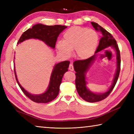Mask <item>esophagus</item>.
<instances>
[{
	"label": "esophagus",
	"mask_w": 134,
	"mask_h": 134,
	"mask_svg": "<svg viewBox=\"0 0 134 134\" xmlns=\"http://www.w3.org/2000/svg\"><path fill=\"white\" fill-rule=\"evenodd\" d=\"M69 69L70 71H72L74 70V67H73L72 64H70V65H69Z\"/></svg>",
	"instance_id": "obj_1"
}]
</instances>
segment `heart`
Returning a JSON list of instances; mask_svg holds the SVG:
<instances>
[{
    "label": "heart",
    "instance_id": "1",
    "mask_svg": "<svg viewBox=\"0 0 134 134\" xmlns=\"http://www.w3.org/2000/svg\"><path fill=\"white\" fill-rule=\"evenodd\" d=\"M98 43V36L94 30L86 27L73 26L64 32L63 41L56 42L57 49L62 55L69 58L75 50L77 59L85 60L94 53Z\"/></svg>",
    "mask_w": 134,
    "mask_h": 134
}]
</instances>
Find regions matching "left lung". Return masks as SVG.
I'll use <instances>...</instances> for the list:
<instances>
[{"label":"left lung","mask_w":134,"mask_h":134,"mask_svg":"<svg viewBox=\"0 0 134 134\" xmlns=\"http://www.w3.org/2000/svg\"><path fill=\"white\" fill-rule=\"evenodd\" d=\"M92 26L96 30L99 31L102 35V37L99 40V45L95 54L89 59L85 60H76L74 62L73 65L75 71V85L76 90L81 97L85 101L89 102H96L100 101L109 96L114 88L118 81L119 73L120 71V54L118 45L115 39L110 33L104 29L95 22H91ZM109 47H112L115 51L116 59V69L112 85L108 90L104 93H96L91 91L87 87L86 74L88 70L97 58L99 52Z\"/></svg>","instance_id":"obj_1"}]
</instances>
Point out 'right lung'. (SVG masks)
Returning <instances> with one entry per match:
<instances>
[{
    "label": "right lung",
    "mask_w": 134,
    "mask_h": 134,
    "mask_svg": "<svg viewBox=\"0 0 134 134\" xmlns=\"http://www.w3.org/2000/svg\"><path fill=\"white\" fill-rule=\"evenodd\" d=\"M67 27L66 26L62 25L47 26L41 24H36L22 34L17 44H21L27 40L34 38L43 41L47 46L55 49L57 38L59 34ZM14 61L15 59L14 60V73L17 83L25 94L31 100L37 103H48L53 100L58 96L63 76L65 72L68 71L70 63L69 61H64L54 65L50 76L49 85L46 91L40 94H33L27 92L19 83L17 78Z\"/></svg>",
    "instance_id": "1"
}]
</instances>
